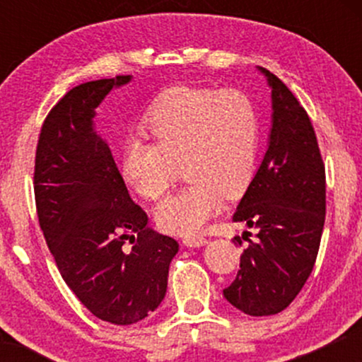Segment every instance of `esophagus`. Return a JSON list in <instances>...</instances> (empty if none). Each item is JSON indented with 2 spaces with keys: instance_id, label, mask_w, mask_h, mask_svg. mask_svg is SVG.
Wrapping results in <instances>:
<instances>
[{
  "instance_id": "1",
  "label": "esophagus",
  "mask_w": 362,
  "mask_h": 362,
  "mask_svg": "<svg viewBox=\"0 0 362 362\" xmlns=\"http://www.w3.org/2000/svg\"><path fill=\"white\" fill-rule=\"evenodd\" d=\"M182 243L189 248H197V247H204L207 240L204 236H187V238L182 240Z\"/></svg>"
}]
</instances>
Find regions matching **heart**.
<instances>
[{
  "label": "heart",
  "mask_w": 362,
  "mask_h": 362,
  "mask_svg": "<svg viewBox=\"0 0 362 362\" xmlns=\"http://www.w3.org/2000/svg\"><path fill=\"white\" fill-rule=\"evenodd\" d=\"M155 143L132 138L122 155V175L144 199L160 201L184 165L189 184L156 207L163 231L194 235L218 213L223 199L242 197L257 170L260 115L240 90L175 86L144 117Z\"/></svg>",
  "instance_id": "heart-1"
}]
</instances>
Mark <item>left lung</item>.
I'll list each match as a JSON object with an SVG mask.
<instances>
[{
  "label": "left lung",
  "mask_w": 362,
  "mask_h": 362,
  "mask_svg": "<svg viewBox=\"0 0 362 362\" xmlns=\"http://www.w3.org/2000/svg\"><path fill=\"white\" fill-rule=\"evenodd\" d=\"M260 71L272 88L271 138L233 214L255 235H243L248 245L240 271L223 289L235 308L252 317L279 313L298 296L313 271L325 223V165L311 120L276 74Z\"/></svg>",
  "instance_id": "1"
}]
</instances>
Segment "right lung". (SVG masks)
Wrapping results in <instances>:
<instances>
[{
	"instance_id": "1",
	"label": "right lung",
	"mask_w": 362,
	"mask_h": 362,
	"mask_svg": "<svg viewBox=\"0 0 362 362\" xmlns=\"http://www.w3.org/2000/svg\"><path fill=\"white\" fill-rule=\"evenodd\" d=\"M131 76L74 86L45 117L35 151L40 230L62 279L103 322L131 325L158 308L178 243L149 230L110 148L93 129L95 109Z\"/></svg>"
}]
</instances>
